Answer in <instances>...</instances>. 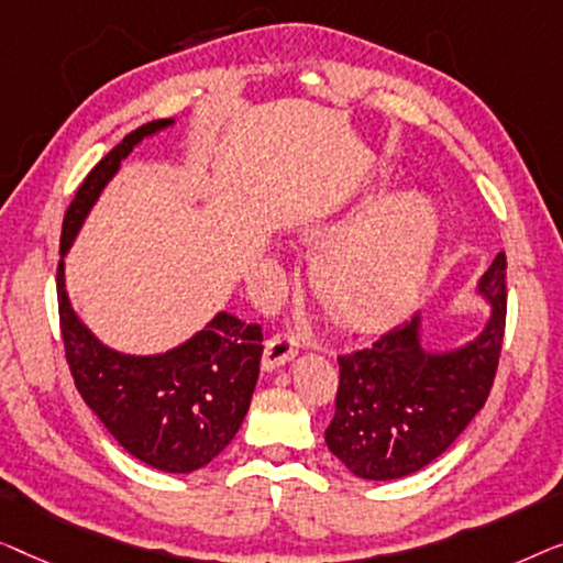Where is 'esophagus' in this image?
I'll use <instances>...</instances> for the list:
<instances>
[{
  "instance_id": "obj_1",
  "label": "esophagus",
  "mask_w": 563,
  "mask_h": 563,
  "mask_svg": "<svg viewBox=\"0 0 563 563\" xmlns=\"http://www.w3.org/2000/svg\"><path fill=\"white\" fill-rule=\"evenodd\" d=\"M298 354V344L290 334H278L265 342V352H263V369L265 372H275L283 364H288L292 357Z\"/></svg>"
}]
</instances>
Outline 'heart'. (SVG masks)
<instances>
[{
  "mask_svg": "<svg viewBox=\"0 0 563 563\" xmlns=\"http://www.w3.org/2000/svg\"><path fill=\"white\" fill-rule=\"evenodd\" d=\"M339 221H316L303 234L327 240ZM439 213L423 194L379 201L342 229L316 263V278L339 319L357 329L383 327L410 306L429 273Z\"/></svg>",
  "mask_w": 563,
  "mask_h": 563,
  "instance_id": "1",
  "label": "heart"
}]
</instances>
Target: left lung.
I'll use <instances>...</instances> for the list:
<instances>
[{"instance_id":"8db88e82","label":"left lung","mask_w":563,"mask_h":563,"mask_svg":"<svg viewBox=\"0 0 563 563\" xmlns=\"http://www.w3.org/2000/svg\"><path fill=\"white\" fill-rule=\"evenodd\" d=\"M505 252L477 280L489 308L485 327L459 346H433L418 311L369 350L339 357L336 413L327 446L352 474L372 482L408 477L456 441L485 406L505 334Z\"/></svg>"}]
</instances>
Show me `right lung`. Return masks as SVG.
<instances>
[{"instance_id": "add662e5", "label": "right lung", "mask_w": 563, "mask_h": 563, "mask_svg": "<svg viewBox=\"0 0 563 563\" xmlns=\"http://www.w3.org/2000/svg\"><path fill=\"white\" fill-rule=\"evenodd\" d=\"M173 124L176 120H157L126 134L76 191L60 232L58 311L70 375L86 406L134 459L161 472L188 474L219 456L240 431L257 385L263 331L219 311L178 346L126 354L78 319L66 290V255L101 191L142 140Z\"/></svg>"}]
</instances>
